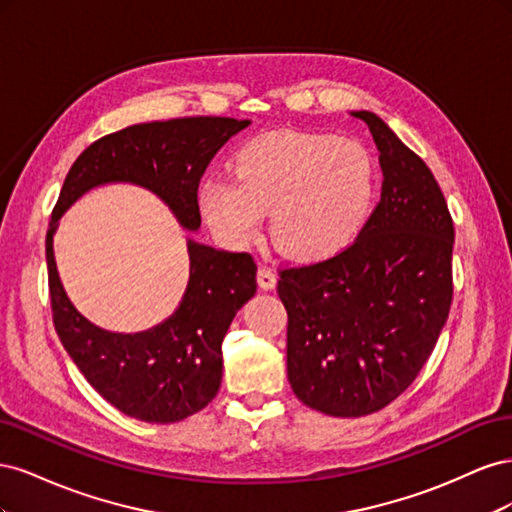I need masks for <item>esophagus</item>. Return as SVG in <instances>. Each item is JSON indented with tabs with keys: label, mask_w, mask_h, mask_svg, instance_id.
<instances>
[{
	"label": "esophagus",
	"mask_w": 512,
	"mask_h": 512,
	"mask_svg": "<svg viewBox=\"0 0 512 512\" xmlns=\"http://www.w3.org/2000/svg\"><path fill=\"white\" fill-rule=\"evenodd\" d=\"M258 284L262 290H273L277 284V275L271 267H260L258 269Z\"/></svg>",
	"instance_id": "34e87169"
}]
</instances>
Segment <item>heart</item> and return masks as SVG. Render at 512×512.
<instances>
[{
  "label": "heart",
  "mask_w": 512,
  "mask_h": 512,
  "mask_svg": "<svg viewBox=\"0 0 512 512\" xmlns=\"http://www.w3.org/2000/svg\"><path fill=\"white\" fill-rule=\"evenodd\" d=\"M378 192L371 153L331 132L284 130L252 138L232 158V177H209L198 207L230 245L258 239L269 213L271 237L297 262H322L354 243Z\"/></svg>",
  "instance_id": "obj_1"
}]
</instances>
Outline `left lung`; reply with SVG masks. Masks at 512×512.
I'll list each match as a JSON object with an SVG mask.
<instances>
[{
  "label": "left lung",
  "instance_id": "1",
  "mask_svg": "<svg viewBox=\"0 0 512 512\" xmlns=\"http://www.w3.org/2000/svg\"><path fill=\"white\" fill-rule=\"evenodd\" d=\"M382 196L339 256L280 269L294 395L331 416L389 406L423 369L453 301L455 228L429 166L367 111Z\"/></svg>",
  "mask_w": 512,
  "mask_h": 512
}]
</instances>
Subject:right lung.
<instances>
[{
  "label": "right lung",
  "mask_w": 512,
  "mask_h": 512,
  "mask_svg": "<svg viewBox=\"0 0 512 512\" xmlns=\"http://www.w3.org/2000/svg\"><path fill=\"white\" fill-rule=\"evenodd\" d=\"M250 121L179 117L136 123L91 143L68 170L46 230L51 312L57 337L94 389L123 414L145 423H177L203 410L222 382V339L256 292L247 252L188 241L190 282L177 312L160 327L121 335L76 312L59 282L53 232L76 198L96 185H143L173 209L181 226H200L198 183L215 153Z\"/></svg>",
  "instance_id": "right-lung-1"
}]
</instances>
